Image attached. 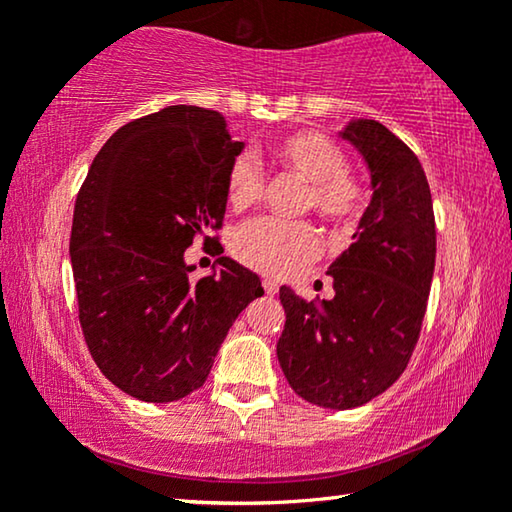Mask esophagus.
Returning a JSON list of instances; mask_svg holds the SVG:
<instances>
[{
    "label": "esophagus",
    "instance_id": "esophagus-1",
    "mask_svg": "<svg viewBox=\"0 0 512 512\" xmlns=\"http://www.w3.org/2000/svg\"><path fill=\"white\" fill-rule=\"evenodd\" d=\"M262 287H264V291H266V296H275L277 289H280V287H277V282L271 280V277H266V280L262 282Z\"/></svg>",
    "mask_w": 512,
    "mask_h": 512
}]
</instances>
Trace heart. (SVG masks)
I'll return each instance as SVG.
<instances>
[{
    "label": "heart",
    "mask_w": 512,
    "mask_h": 512,
    "mask_svg": "<svg viewBox=\"0 0 512 512\" xmlns=\"http://www.w3.org/2000/svg\"><path fill=\"white\" fill-rule=\"evenodd\" d=\"M277 167L305 180L302 207L314 210L339 228L354 225L366 205V187L345 167V151L332 137L296 131L273 144ZM264 194V173L250 155L241 153L225 171V198L232 210H246ZM232 253L241 264L268 277H291L320 255V232L309 221H282L259 216L241 225L232 237Z\"/></svg>",
    "instance_id": "b5f03b06"
}]
</instances>
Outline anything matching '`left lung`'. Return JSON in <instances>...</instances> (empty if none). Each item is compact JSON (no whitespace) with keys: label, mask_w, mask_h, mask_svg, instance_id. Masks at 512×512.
<instances>
[{"label":"left lung","mask_w":512,"mask_h":512,"mask_svg":"<svg viewBox=\"0 0 512 512\" xmlns=\"http://www.w3.org/2000/svg\"><path fill=\"white\" fill-rule=\"evenodd\" d=\"M341 135L372 178L357 241L329 266L332 300L316 307L280 289L287 323L277 359L293 391L325 409H354L400 379L436 266V219L418 155L375 119L352 121Z\"/></svg>","instance_id":"8db88e82"}]
</instances>
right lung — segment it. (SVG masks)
Returning a JSON list of instances; mask_svg holds the SVG:
<instances>
[{
    "instance_id": "add662e5",
    "label": "right lung",
    "mask_w": 512,
    "mask_h": 512,
    "mask_svg": "<svg viewBox=\"0 0 512 512\" xmlns=\"http://www.w3.org/2000/svg\"><path fill=\"white\" fill-rule=\"evenodd\" d=\"M244 149L216 110L169 106L128 121L101 146L76 196L69 257L94 363L142 402L205 384L237 316L264 296L248 268L189 280L185 250L219 232L225 171Z\"/></svg>"
}]
</instances>
